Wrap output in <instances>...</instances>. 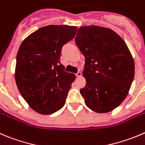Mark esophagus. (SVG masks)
Instances as JSON below:
<instances>
[{
	"label": "esophagus",
	"instance_id": "34e87169",
	"mask_svg": "<svg viewBox=\"0 0 145 145\" xmlns=\"http://www.w3.org/2000/svg\"><path fill=\"white\" fill-rule=\"evenodd\" d=\"M81 75H82V74H81V72H80V71H78V72H77L76 74V77H81Z\"/></svg>",
	"mask_w": 145,
	"mask_h": 145
}]
</instances>
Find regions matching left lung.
<instances>
[{
    "label": "left lung",
    "instance_id": "obj_1",
    "mask_svg": "<svg viewBox=\"0 0 145 145\" xmlns=\"http://www.w3.org/2000/svg\"><path fill=\"white\" fill-rule=\"evenodd\" d=\"M75 42L85 57L86 84L80 93L86 105L96 113L111 111L124 101L134 79L127 44L112 29L95 25L78 28Z\"/></svg>",
    "mask_w": 145,
    "mask_h": 145
}]
</instances>
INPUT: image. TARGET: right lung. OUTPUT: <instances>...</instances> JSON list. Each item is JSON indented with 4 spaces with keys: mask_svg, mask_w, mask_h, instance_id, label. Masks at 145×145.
Listing matches in <instances>:
<instances>
[{
    "mask_svg": "<svg viewBox=\"0 0 145 145\" xmlns=\"http://www.w3.org/2000/svg\"><path fill=\"white\" fill-rule=\"evenodd\" d=\"M77 27L48 25L29 35L16 57L15 81L32 109L42 115L60 110L66 103L75 75L60 63L63 46L75 37Z\"/></svg>",
    "mask_w": 145,
    "mask_h": 145,
    "instance_id": "1",
    "label": "right lung"
}]
</instances>
